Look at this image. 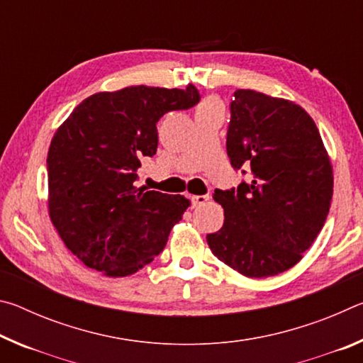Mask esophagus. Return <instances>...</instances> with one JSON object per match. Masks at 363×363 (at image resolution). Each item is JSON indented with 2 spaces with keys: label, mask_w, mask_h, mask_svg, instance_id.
Instances as JSON below:
<instances>
[{
  "label": "esophagus",
  "mask_w": 363,
  "mask_h": 363,
  "mask_svg": "<svg viewBox=\"0 0 363 363\" xmlns=\"http://www.w3.org/2000/svg\"><path fill=\"white\" fill-rule=\"evenodd\" d=\"M210 200V195H192L190 196V201H192V206H200V205H205L206 201Z\"/></svg>",
  "instance_id": "34e87169"
}]
</instances>
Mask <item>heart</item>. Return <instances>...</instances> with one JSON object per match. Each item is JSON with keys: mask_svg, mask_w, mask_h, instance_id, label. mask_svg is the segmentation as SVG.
Returning a JSON list of instances; mask_svg holds the SVG:
<instances>
[{"mask_svg": "<svg viewBox=\"0 0 363 363\" xmlns=\"http://www.w3.org/2000/svg\"><path fill=\"white\" fill-rule=\"evenodd\" d=\"M216 107H220L219 102L216 99H205L203 102L200 104L199 108H196V113L199 112H203V110H210V108H216Z\"/></svg>", "mask_w": 363, "mask_h": 363, "instance_id": "obj_1", "label": "heart"}]
</instances>
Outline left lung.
<instances>
[{
    "label": "left lung",
    "instance_id": "obj_1",
    "mask_svg": "<svg viewBox=\"0 0 363 363\" xmlns=\"http://www.w3.org/2000/svg\"><path fill=\"white\" fill-rule=\"evenodd\" d=\"M225 149L232 168L248 177L214 190L224 224L206 235L210 250L251 279L285 272L314 243L330 211L333 169L320 133L296 104L237 89Z\"/></svg>",
    "mask_w": 363,
    "mask_h": 363
}]
</instances>
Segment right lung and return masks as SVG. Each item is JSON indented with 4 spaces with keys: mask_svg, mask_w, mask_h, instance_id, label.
<instances>
[{
    "mask_svg": "<svg viewBox=\"0 0 363 363\" xmlns=\"http://www.w3.org/2000/svg\"><path fill=\"white\" fill-rule=\"evenodd\" d=\"M200 102L186 89L130 86L73 110L48 152L49 216L65 247L108 277L138 272L167 247L190 201L136 189L138 168L158 145L157 123Z\"/></svg>",
    "mask_w": 363,
    "mask_h": 363,
    "instance_id": "1",
    "label": "right lung"
}]
</instances>
